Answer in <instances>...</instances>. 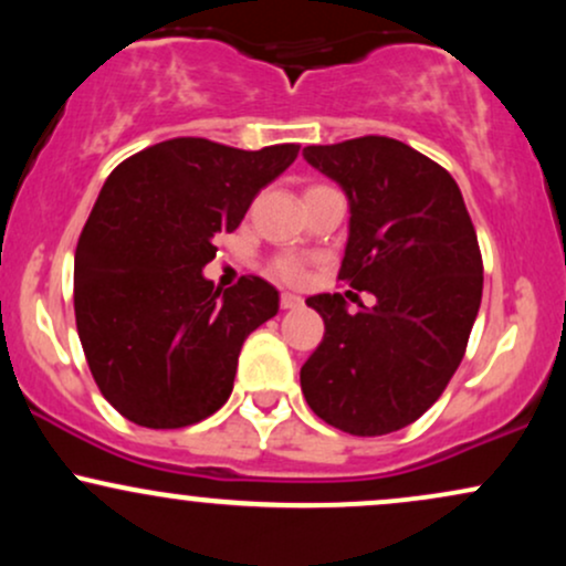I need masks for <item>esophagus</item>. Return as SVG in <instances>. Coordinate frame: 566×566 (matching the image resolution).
<instances>
[{"mask_svg": "<svg viewBox=\"0 0 566 566\" xmlns=\"http://www.w3.org/2000/svg\"><path fill=\"white\" fill-rule=\"evenodd\" d=\"M279 305H282L284 311L301 308V305H303V297H301V295H292V292H282V297H279Z\"/></svg>", "mask_w": 566, "mask_h": 566, "instance_id": "34e87169", "label": "esophagus"}]
</instances>
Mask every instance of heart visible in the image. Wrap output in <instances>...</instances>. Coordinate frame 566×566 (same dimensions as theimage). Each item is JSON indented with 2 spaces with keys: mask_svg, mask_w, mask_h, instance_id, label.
Segmentation results:
<instances>
[{
  "mask_svg": "<svg viewBox=\"0 0 566 566\" xmlns=\"http://www.w3.org/2000/svg\"><path fill=\"white\" fill-rule=\"evenodd\" d=\"M271 276H276L279 282L284 284H301L305 274H308V265H305L303 258H295V255H279L271 261L269 265Z\"/></svg>",
  "mask_w": 566,
  "mask_h": 566,
  "instance_id": "heart-1",
  "label": "heart"
}]
</instances>
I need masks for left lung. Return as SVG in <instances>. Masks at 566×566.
Wrapping results in <instances>:
<instances>
[{
  "instance_id": "obj_1",
  "label": "left lung",
  "mask_w": 566,
  "mask_h": 566,
  "mask_svg": "<svg viewBox=\"0 0 566 566\" xmlns=\"http://www.w3.org/2000/svg\"><path fill=\"white\" fill-rule=\"evenodd\" d=\"M303 157L346 191L337 279L375 305L348 314L350 290L305 301L319 311L324 337L301 388L324 423L382 437L415 423L463 361L484 284L476 229L452 175L407 143L365 135L305 146Z\"/></svg>"
}]
</instances>
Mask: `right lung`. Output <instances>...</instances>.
I'll return each mask as SVG.
<instances>
[{"instance_id": "right-lung-1", "label": "right lung", "mask_w": 566, "mask_h": 566, "mask_svg": "<svg viewBox=\"0 0 566 566\" xmlns=\"http://www.w3.org/2000/svg\"><path fill=\"white\" fill-rule=\"evenodd\" d=\"M297 151L172 138L108 175L76 244L74 314L90 373L127 420L184 428L226 405L239 350L279 292L261 276L223 292L201 269Z\"/></svg>"}]
</instances>
